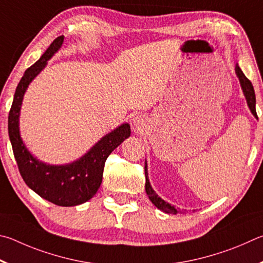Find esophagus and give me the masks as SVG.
I'll return each instance as SVG.
<instances>
[{"label":"esophagus","instance_id":"obj_1","mask_svg":"<svg viewBox=\"0 0 263 263\" xmlns=\"http://www.w3.org/2000/svg\"><path fill=\"white\" fill-rule=\"evenodd\" d=\"M144 124V119L141 117V115H137V117L134 118V126L137 128H141L143 127Z\"/></svg>","mask_w":263,"mask_h":263}]
</instances>
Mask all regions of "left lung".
Segmentation results:
<instances>
[{
    "label": "left lung",
    "instance_id": "1",
    "mask_svg": "<svg viewBox=\"0 0 263 263\" xmlns=\"http://www.w3.org/2000/svg\"><path fill=\"white\" fill-rule=\"evenodd\" d=\"M236 75L239 80V83H240V86H241V90H242V93L245 96V99H246V103L248 108H250L251 113L253 114V117L255 119H257V115H256V110H255V92H254V87H253L251 81L248 80V78L243 75V72L241 71V69L239 68L238 63L236 64ZM145 192L146 194H148L149 200L153 202V204L155 206H157L159 210H162L163 213H166V214H173V215H177V214H185V211H181L179 208H176V206L170 204L168 202L164 201L162 197L158 196L157 193L154 191L153 186H151L150 180H149V177H148V163H146V159H145Z\"/></svg>",
    "mask_w": 263,
    "mask_h": 263
}]
</instances>
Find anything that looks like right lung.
<instances>
[{"label": "right lung", "instance_id": "1", "mask_svg": "<svg viewBox=\"0 0 263 263\" xmlns=\"http://www.w3.org/2000/svg\"><path fill=\"white\" fill-rule=\"evenodd\" d=\"M64 36H58L33 66L26 69L18 83L8 119L9 139L23 180L43 199L61 206L85 203L95 196L103 181L105 162L109 154L130 136V124L123 122L104 135L80 158L67 164L45 163L32 155L21 136L20 118L24 95L32 81L44 70L62 47Z\"/></svg>", "mask_w": 263, "mask_h": 263}]
</instances>
